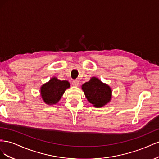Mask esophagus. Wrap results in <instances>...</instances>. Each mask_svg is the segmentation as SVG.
I'll list each match as a JSON object with an SVG mask.
<instances>
[{
    "mask_svg": "<svg viewBox=\"0 0 159 159\" xmlns=\"http://www.w3.org/2000/svg\"><path fill=\"white\" fill-rule=\"evenodd\" d=\"M72 85H73L74 86H78L79 85V81L77 80H74L72 81Z\"/></svg>",
    "mask_w": 159,
    "mask_h": 159,
    "instance_id": "esophagus-1",
    "label": "esophagus"
}]
</instances>
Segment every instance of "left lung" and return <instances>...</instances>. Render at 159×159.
Returning <instances> with one entry per match:
<instances>
[{"label": "left lung", "instance_id": "8db88e82", "mask_svg": "<svg viewBox=\"0 0 159 159\" xmlns=\"http://www.w3.org/2000/svg\"><path fill=\"white\" fill-rule=\"evenodd\" d=\"M82 89L88 102L95 107L104 106L111 99V88L95 77L82 85Z\"/></svg>", "mask_w": 159, "mask_h": 159}]
</instances>
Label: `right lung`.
<instances>
[{
	"label": "right lung",
	"mask_w": 159,
	"mask_h": 159,
	"mask_svg": "<svg viewBox=\"0 0 159 159\" xmlns=\"http://www.w3.org/2000/svg\"><path fill=\"white\" fill-rule=\"evenodd\" d=\"M70 87V84L68 81H61L54 77L41 87L42 98L48 105L56 104L59 102L66 89Z\"/></svg>",
	"instance_id": "obj_1"
}]
</instances>
